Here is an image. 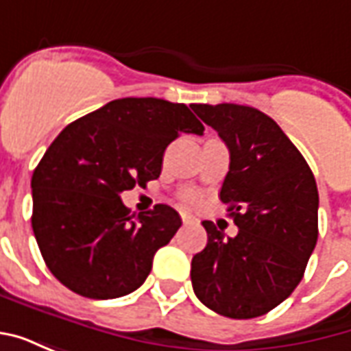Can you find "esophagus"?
Listing matches in <instances>:
<instances>
[{
	"label": "esophagus",
	"mask_w": 351,
	"mask_h": 351,
	"mask_svg": "<svg viewBox=\"0 0 351 351\" xmlns=\"http://www.w3.org/2000/svg\"><path fill=\"white\" fill-rule=\"evenodd\" d=\"M180 218H182L184 223H191V221H193V216L188 213H180Z\"/></svg>",
	"instance_id": "1"
}]
</instances>
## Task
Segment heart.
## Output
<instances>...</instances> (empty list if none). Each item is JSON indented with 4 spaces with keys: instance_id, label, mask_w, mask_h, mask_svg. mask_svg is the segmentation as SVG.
<instances>
[{
    "instance_id": "obj_1",
    "label": "heart",
    "mask_w": 351,
    "mask_h": 351,
    "mask_svg": "<svg viewBox=\"0 0 351 351\" xmlns=\"http://www.w3.org/2000/svg\"><path fill=\"white\" fill-rule=\"evenodd\" d=\"M186 199H188V201H191V203H193V201L197 199V195H195V193H188V195H186Z\"/></svg>"
}]
</instances>
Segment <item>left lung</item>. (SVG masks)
I'll return each instance as SVG.
<instances>
[{
    "label": "left lung",
    "instance_id": "1",
    "mask_svg": "<svg viewBox=\"0 0 351 351\" xmlns=\"http://www.w3.org/2000/svg\"><path fill=\"white\" fill-rule=\"evenodd\" d=\"M229 148L220 199L239 233L203 221L208 243L191 259L205 306L233 319L267 314L302 280L317 241V186L308 163L271 116L235 103L191 105Z\"/></svg>",
    "mask_w": 351,
    "mask_h": 351
}]
</instances>
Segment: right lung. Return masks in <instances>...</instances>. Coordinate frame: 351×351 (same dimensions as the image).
Instances as JSON below:
<instances>
[{
  "label": "right lung",
  "mask_w": 351,
  "mask_h": 351,
  "mask_svg": "<svg viewBox=\"0 0 351 351\" xmlns=\"http://www.w3.org/2000/svg\"><path fill=\"white\" fill-rule=\"evenodd\" d=\"M205 125L184 103L123 97L69 123L32 176V228L45 263L65 287L116 299L143 286L154 254L175 237V208L130 216L122 191L161 173L163 152L180 133Z\"/></svg>",
  "instance_id": "1"
}]
</instances>
